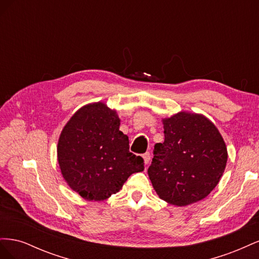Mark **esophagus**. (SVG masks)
Wrapping results in <instances>:
<instances>
[{
  "label": "esophagus",
  "mask_w": 259,
  "mask_h": 259,
  "mask_svg": "<svg viewBox=\"0 0 259 259\" xmlns=\"http://www.w3.org/2000/svg\"><path fill=\"white\" fill-rule=\"evenodd\" d=\"M143 156H144V160H145V163H146V164H148L149 162H150V160H151V154H150V152H146Z\"/></svg>",
  "instance_id": "1"
}]
</instances>
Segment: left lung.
Listing matches in <instances>:
<instances>
[{"label":"left lung","instance_id":"1","mask_svg":"<svg viewBox=\"0 0 259 259\" xmlns=\"http://www.w3.org/2000/svg\"><path fill=\"white\" fill-rule=\"evenodd\" d=\"M164 143L155 144L148 175L159 197L189 205L210 193L226 167L227 148L205 116L179 112L163 121Z\"/></svg>","mask_w":259,"mask_h":259}]
</instances>
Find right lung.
Returning <instances> with one entry per match:
<instances>
[{"label":"right lung","instance_id":"obj_1","mask_svg":"<svg viewBox=\"0 0 259 259\" xmlns=\"http://www.w3.org/2000/svg\"><path fill=\"white\" fill-rule=\"evenodd\" d=\"M119 127L116 112L96 103L76 111L61 132L57 148L61 174L85 200L108 199L133 173L145 168L144 159L130 152L128 137Z\"/></svg>","mask_w":259,"mask_h":259}]
</instances>
